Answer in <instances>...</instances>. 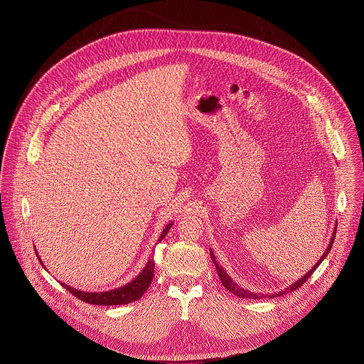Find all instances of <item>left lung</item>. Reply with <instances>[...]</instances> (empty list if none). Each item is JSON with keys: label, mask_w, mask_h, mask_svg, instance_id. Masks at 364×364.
<instances>
[{"label": "left lung", "mask_w": 364, "mask_h": 364, "mask_svg": "<svg viewBox=\"0 0 364 364\" xmlns=\"http://www.w3.org/2000/svg\"><path fill=\"white\" fill-rule=\"evenodd\" d=\"M336 224H338V223H336ZM335 235H336V227H335V230H333V234H332V237H331V241H329V244H328V248L325 250V252L322 254V257L318 259V262L312 266L311 269H310V272H307L301 279H299L297 282H294L291 286H289V287H287V289H284L283 291H279V293H276V294H272V296H269L267 299L280 297V296H283V294H286V293L294 291L296 289L301 287V286L309 280V277H310L312 273H314V270L321 264V262L325 259V258H326V255L329 254V251H331V248H332V245H333ZM210 257H211V260H213V263H214V266H215V269H217V273H218V277H220V280H221L223 286H224L228 291H231L232 294H235V296H238V297H241V299H255V300H258V299H263V297H264L263 294H257V293H252V291H250V290H245V289L240 287L235 282H232V279H231V277L228 276V273L223 269V266H220V264L217 263L215 257H214V254H213V251H211V250H210Z\"/></svg>", "instance_id": "left-lung-1"}]
</instances>
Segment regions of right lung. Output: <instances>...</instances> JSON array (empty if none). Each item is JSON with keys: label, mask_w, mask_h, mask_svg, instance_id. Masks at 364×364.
I'll use <instances>...</instances> for the list:
<instances>
[{"label": "right lung", "mask_w": 364, "mask_h": 364, "mask_svg": "<svg viewBox=\"0 0 364 364\" xmlns=\"http://www.w3.org/2000/svg\"><path fill=\"white\" fill-rule=\"evenodd\" d=\"M172 224H173L172 221L169 224H166V227L162 230V232L158 238V242H161L165 238V235L168 234ZM36 257L39 258L38 254H36ZM41 263H42V266H45L42 260H41ZM153 277H154V259L150 258L147 264L144 266V269L132 282H129L127 284L120 286L117 289H112V290H106V291H82L78 289H73L71 286H68L65 283H61V286L64 289H67L73 296L80 299L81 301H85L90 304H97V306H120V304H129V303L139 300L146 293V290L150 287Z\"/></svg>", "instance_id": "add662e5"}]
</instances>
